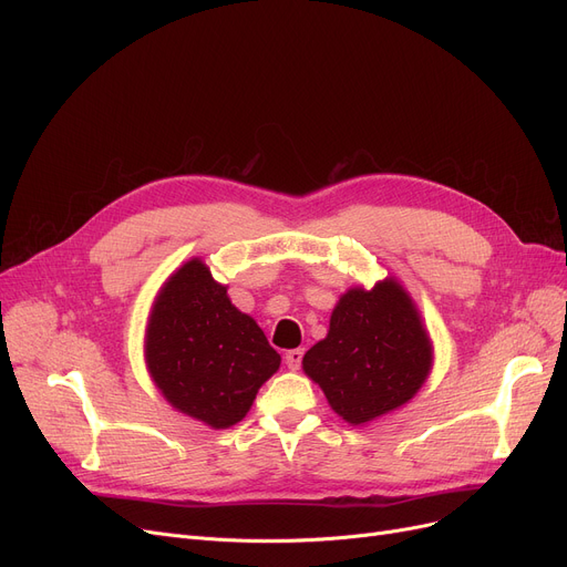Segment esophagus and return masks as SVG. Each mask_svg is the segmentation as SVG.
I'll return each instance as SVG.
<instances>
[{"label":"esophagus","mask_w":567,"mask_h":567,"mask_svg":"<svg viewBox=\"0 0 567 567\" xmlns=\"http://www.w3.org/2000/svg\"><path fill=\"white\" fill-rule=\"evenodd\" d=\"M303 361V349H289L285 355V363L289 370H299Z\"/></svg>","instance_id":"1"}]
</instances>
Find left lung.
Masks as SVG:
<instances>
[{"instance_id": "obj_1", "label": "left lung", "mask_w": 567, "mask_h": 567, "mask_svg": "<svg viewBox=\"0 0 567 567\" xmlns=\"http://www.w3.org/2000/svg\"><path fill=\"white\" fill-rule=\"evenodd\" d=\"M303 370L349 425H365L421 391L432 342L411 296L385 278L340 296L329 336L303 355Z\"/></svg>"}]
</instances>
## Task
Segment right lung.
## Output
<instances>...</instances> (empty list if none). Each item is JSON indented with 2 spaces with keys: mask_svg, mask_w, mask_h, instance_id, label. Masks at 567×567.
I'll return each mask as SVG.
<instances>
[{
  "mask_svg": "<svg viewBox=\"0 0 567 567\" xmlns=\"http://www.w3.org/2000/svg\"><path fill=\"white\" fill-rule=\"evenodd\" d=\"M144 355L163 398L214 430L244 421L261 383L280 368L257 321L231 306L227 287L197 257L158 291Z\"/></svg>",
  "mask_w": 567,
  "mask_h": 567,
  "instance_id": "1",
  "label": "right lung"
}]
</instances>
